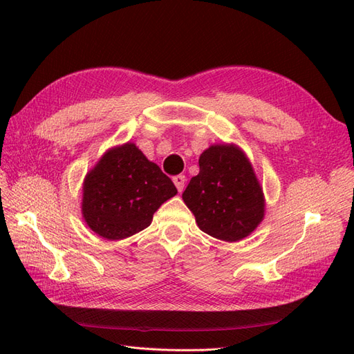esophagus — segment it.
<instances>
[{
    "mask_svg": "<svg viewBox=\"0 0 354 354\" xmlns=\"http://www.w3.org/2000/svg\"><path fill=\"white\" fill-rule=\"evenodd\" d=\"M173 181H174V185H176L177 190L181 194V192H183V189H185L186 177H185V176H176V177H173Z\"/></svg>",
    "mask_w": 354,
    "mask_h": 354,
    "instance_id": "esophagus-1",
    "label": "esophagus"
}]
</instances>
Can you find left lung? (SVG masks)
Returning <instances> with one entry per match:
<instances>
[{"instance_id": "1", "label": "left lung", "mask_w": 354, "mask_h": 354, "mask_svg": "<svg viewBox=\"0 0 354 354\" xmlns=\"http://www.w3.org/2000/svg\"><path fill=\"white\" fill-rule=\"evenodd\" d=\"M183 201L198 226L209 236L238 242L264 217V195L252 165L234 145H214L199 156Z\"/></svg>"}]
</instances>
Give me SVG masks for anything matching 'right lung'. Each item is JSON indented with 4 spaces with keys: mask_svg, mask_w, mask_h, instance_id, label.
<instances>
[{
    "mask_svg": "<svg viewBox=\"0 0 354 354\" xmlns=\"http://www.w3.org/2000/svg\"><path fill=\"white\" fill-rule=\"evenodd\" d=\"M177 189L134 143L109 149L85 176L82 217L108 241H120L146 229L155 211Z\"/></svg>",
    "mask_w": 354,
    "mask_h": 354,
    "instance_id": "obj_1",
    "label": "right lung"
}]
</instances>
